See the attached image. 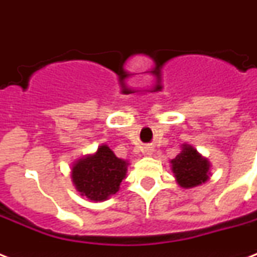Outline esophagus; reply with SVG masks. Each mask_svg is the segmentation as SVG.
<instances>
[{"label":"esophagus","mask_w":257,"mask_h":257,"mask_svg":"<svg viewBox=\"0 0 257 257\" xmlns=\"http://www.w3.org/2000/svg\"><path fill=\"white\" fill-rule=\"evenodd\" d=\"M144 152H145V155H148V156H151V155H152V153H153V149L151 148V147H147V148L144 149Z\"/></svg>","instance_id":"34e87169"}]
</instances>
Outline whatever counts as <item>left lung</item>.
I'll use <instances>...</instances> for the list:
<instances>
[{
  "instance_id": "obj_1",
  "label": "left lung",
  "mask_w": 257,
  "mask_h": 257,
  "mask_svg": "<svg viewBox=\"0 0 257 257\" xmlns=\"http://www.w3.org/2000/svg\"><path fill=\"white\" fill-rule=\"evenodd\" d=\"M171 164L176 181L185 189L201 185L211 176V163L189 144H183L181 152L172 159Z\"/></svg>"
}]
</instances>
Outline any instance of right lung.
<instances>
[{"label": "right lung", "mask_w": 257, "mask_h": 257, "mask_svg": "<svg viewBox=\"0 0 257 257\" xmlns=\"http://www.w3.org/2000/svg\"><path fill=\"white\" fill-rule=\"evenodd\" d=\"M129 163L118 159L108 145H100L92 155L72 165V181L81 196L92 201H104L120 189Z\"/></svg>", "instance_id": "right-lung-1"}]
</instances>
